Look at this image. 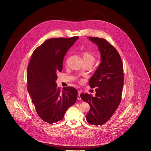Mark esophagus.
<instances>
[{
    "label": "esophagus",
    "instance_id": "1",
    "mask_svg": "<svg viewBox=\"0 0 151 151\" xmlns=\"http://www.w3.org/2000/svg\"><path fill=\"white\" fill-rule=\"evenodd\" d=\"M78 100H81V98L80 97V94H81V91H78Z\"/></svg>",
    "mask_w": 151,
    "mask_h": 151
}]
</instances>
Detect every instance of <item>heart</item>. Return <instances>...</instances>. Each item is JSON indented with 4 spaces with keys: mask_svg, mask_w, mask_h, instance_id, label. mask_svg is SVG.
Listing matches in <instances>:
<instances>
[{
    "mask_svg": "<svg viewBox=\"0 0 151 151\" xmlns=\"http://www.w3.org/2000/svg\"><path fill=\"white\" fill-rule=\"evenodd\" d=\"M82 58L83 61H87L94 63L95 61V56L90 51L86 50L82 53Z\"/></svg>",
    "mask_w": 151,
    "mask_h": 151,
    "instance_id": "1",
    "label": "heart"
}]
</instances>
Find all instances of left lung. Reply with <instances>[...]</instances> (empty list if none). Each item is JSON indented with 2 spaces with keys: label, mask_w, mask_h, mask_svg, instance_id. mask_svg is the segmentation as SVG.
<instances>
[{
  "label": "left lung",
  "mask_w": 151,
  "mask_h": 151,
  "mask_svg": "<svg viewBox=\"0 0 151 151\" xmlns=\"http://www.w3.org/2000/svg\"><path fill=\"white\" fill-rule=\"evenodd\" d=\"M88 39L99 47L101 63L88 82L91 88L96 87L95 96L82 93L80 97L90 106L86 116L87 122L98 126L107 122L120 104L124 85L123 64L118 51L105 39Z\"/></svg>",
  "instance_id": "obj_1"
}]
</instances>
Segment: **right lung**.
I'll list each match as a JSON object with an SVG mask.
<instances>
[{
  "instance_id": "right-lung-1",
  "label": "right lung",
  "mask_w": 151,
  "mask_h": 151,
  "mask_svg": "<svg viewBox=\"0 0 151 151\" xmlns=\"http://www.w3.org/2000/svg\"><path fill=\"white\" fill-rule=\"evenodd\" d=\"M79 37L53 38L33 52L27 70V91L37 114L49 124L64 118L66 110L77 100L73 87H57V73L63 70L64 56Z\"/></svg>"
}]
</instances>
